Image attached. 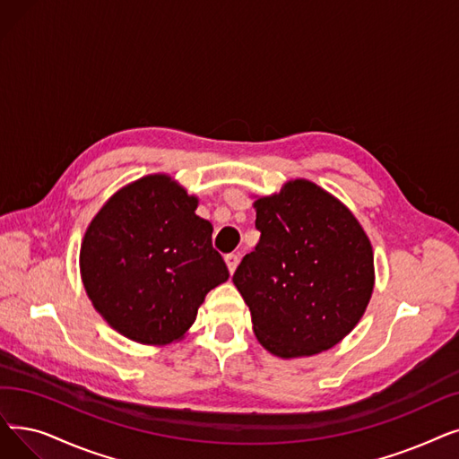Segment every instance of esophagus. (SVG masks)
<instances>
[{"label": "esophagus", "mask_w": 459, "mask_h": 459, "mask_svg": "<svg viewBox=\"0 0 459 459\" xmlns=\"http://www.w3.org/2000/svg\"><path fill=\"white\" fill-rule=\"evenodd\" d=\"M225 263H227V266H229V272L234 273L238 263H240V256H238L236 253H229V255H225Z\"/></svg>", "instance_id": "1"}]
</instances>
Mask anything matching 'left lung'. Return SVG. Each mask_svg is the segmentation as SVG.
<instances>
[{
    "label": "left lung",
    "instance_id": "8db88e82",
    "mask_svg": "<svg viewBox=\"0 0 459 459\" xmlns=\"http://www.w3.org/2000/svg\"><path fill=\"white\" fill-rule=\"evenodd\" d=\"M261 240L232 281L253 332L279 358L323 352L360 321L373 292V249L360 223L313 182L255 201Z\"/></svg>",
    "mask_w": 459,
    "mask_h": 459
}]
</instances>
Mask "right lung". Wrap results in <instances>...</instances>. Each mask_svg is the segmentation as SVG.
<instances>
[{
  "mask_svg": "<svg viewBox=\"0 0 459 459\" xmlns=\"http://www.w3.org/2000/svg\"><path fill=\"white\" fill-rule=\"evenodd\" d=\"M167 174L144 176L112 195L81 247L82 283L93 307L144 345L182 340L206 294L229 279L212 246V223Z\"/></svg>",
  "mask_w": 459,
  "mask_h": 459,
  "instance_id": "obj_1",
  "label": "right lung"
}]
</instances>
